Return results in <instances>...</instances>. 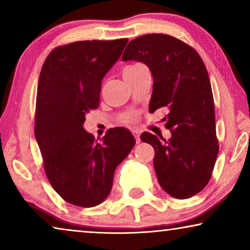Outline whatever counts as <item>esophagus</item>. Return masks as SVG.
Instances as JSON below:
<instances>
[{
    "mask_svg": "<svg viewBox=\"0 0 250 250\" xmlns=\"http://www.w3.org/2000/svg\"><path fill=\"white\" fill-rule=\"evenodd\" d=\"M132 134L134 135L136 143H139V142H140V131H139V129H133Z\"/></svg>",
    "mask_w": 250,
    "mask_h": 250,
    "instance_id": "esophagus-1",
    "label": "esophagus"
}]
</instances>
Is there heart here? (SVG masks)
I'll return each instance as SVG.
<instances>
[{"mask_svg":"<svg viewBox=\"0 0 250 250\" xmlns=\"http://www.w3.org/2000/svg\"><path fill=\"white\" fill-rule=\"evenodd\" d=\"M145 66L143 64H140V63H136V64H132V66H128L127 68H125L124 70V75H127V74H133V73H138V71L145 69ZM136 121V114L135 112H127V114H125L123 116L121 122L123 123L124 125H131L133 124Z\"/></svg>","mask_w":250,"mask_h":250,"instance_id":"obj_1","label":"heart"}]
</instances>
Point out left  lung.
I'll list each match as a JSON object with an SVG mask.
<instances>
[{"instance_id": "1", "label": "left lung", "mask_w": 250, "mask_h": 250, "mask_svg": "<svg viewBox=\"0 0 250 250\" xmlns=\"http://www.w3.org/2000/svg\"><path fill=\"white\" fill-rule=\"evenodd\" d=\"M123 61L146 63L153 76L149 111L167 109L172 138L143 132L155 149L153 166L169 196L188 199L209 182L218 153L213 91L199 53L176 37L146 34L128 43Z\"/></svg>"}]
</instances>
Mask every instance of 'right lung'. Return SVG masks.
<instances>
[{
    "label": "right lung",
    "mask_w": 250,
    "mask_h": 250,
    "mask_svg": "<svg viewBox=\"0 0 250 250\" xmlns=\"http://www.w3.org/2000/svg\"><path fill=\"white\" fill-rule=\"evenodd\" d=\"M127 42L77 41L57 46L41 70L34 133L50 184L75 206L94 207L108 197L116 167L135 145L124 127L109 128L101 142L83 127L85 115L99 107L102 78Z\"/></svg>",
    "instance_id": "obj_1"
}]
</instances>
